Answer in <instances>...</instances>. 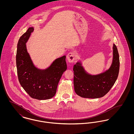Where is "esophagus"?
<instances>
[{
  "label": "esophagus",
  "mask_w": 134,
  "mask_h": 134,
  "mask_svg": "<svg viewBox=\"0 0 134 134\" xmlns=\"http://www.w3.org/2000/svg\"><path fill=\"white\" fill-rule=\"evenodd\" d=\"M75 55L73 52H70L69 53H68V54L67 56L68 61L70 63L73 62V61L75 59Z\"/></svg>",
  "instance_id": "1"
}]
</instances>
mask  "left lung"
Masks as SVG:
<instances>
[{"label": "left lung", "instance_id": "left-lung-1", "mask_svg": "<svg viewBox=\"0 0 134 134\" xmlns=\"http://www.w3.org/2000/svg\"><path fill=\"white\" fill-rule=\"evenodd\" d=\"M113 61L109 70L92 76L84 72L79 63L74 65V90L77 94L88 98H97L105 96L114 85L120 69L119 54L116 46L113 47Z\"/></svg>", "mask_w": 134, "mask_h": 134}]
</instances>
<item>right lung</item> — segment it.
<instances>
[{
    "instance_id": "add662e5",
    "label": "right lung",
    "mask_w": 134,
    "mask_h": 134,
    "mask_svg": "<svg viewBox=\"0 0 134 134\" xmlns=\"http://www.w3.org/2000/svg\"><path fill=\"white\" fill-rule=\"evenodd\" d=\"M33 31V27H29L18 42L16 55L18 76L21 86L32 98L48 99L55 95L59 80L67 69L66 56L56 59L46 70L35 67L26 45Z\"/></svg>"
}]
</instances>
